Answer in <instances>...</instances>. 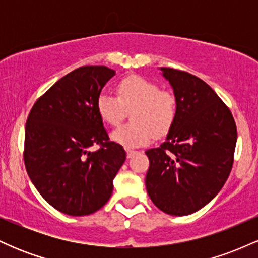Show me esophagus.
<instances>
[{"label": "esophagus", "instance_id": "1", "mask_svg": "<svg viewBox=\"0 0 258 258\" xmlns=\"http://www.w3.org/2000/svg\"><path fill=\"white\" fill-rule=\"evenodd\" d=\"M126 152H127V158H128V159H131L133 155H136V154L138 153L137 150H132V149H127Z\"/></svg>", "mask_w": 258, "mask_h": 258}]
</instances>
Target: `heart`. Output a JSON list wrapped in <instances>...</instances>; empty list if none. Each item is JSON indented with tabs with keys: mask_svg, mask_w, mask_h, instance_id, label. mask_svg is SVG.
<instances>
[{
	"mask_svg": "<svg viewBox=\"0 0 258 258\" xmlns=\"http://www.w3.org/2000/svg\"><path fill=\"white\" fill-rule=\"evenodd\" d=\"M117 98L100 93L97 111L109 126L116 127L131 110L128 125L111 133L116 143L125 147H139L149 143L154 133L159 137L172 128L178 114V99L171 91L160 90L155 82L138 75L127 76L116 85Z\"/></svg>",
	"mask_w": 258,
	"mask_h": 258,
	"instance_id": "b5f03b06",
	"label": "heart"
}]
</instances>
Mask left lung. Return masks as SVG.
I'll list each match as a JSON object with an SVG mask.
<instances>
[{"label":"left lung","instance_id":"8db88e82","mask_svg":"<svg viewBox=\"0 0 258 258\" xmlns=\"http://www.w3.org/2000/svg\"><path fill=\"white\" fill-rule=\"evenodd\" d=\"M178 99L166 141L147 150V191L165 214L190 215L209 204L233 167L236 125L229 108L205 81L161 68Z\"/></svg>","mask_w":258,"mask_h":258}]
</instances>
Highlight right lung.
Wrapping results in <instances>:
<instances>
[{
	"mask_svg": "<svg viewBox=\"0 0 258 258\" xmlns=\"http://www.w3.org/2000/svg\"><path fill=\"white\" fill-rule=\"evenodd\" d=\"M114 75L104 65L73 70L35 102L26 120V172L43 199L63 214L86 216L104 206L126 160L97 111V98ZM93 145L100 149L90 152Z\"/></svg>",
	"mask_w": 258,
	"mask_h": 258,
	"instance_id": "right-lung-1",
	"label": "right lung"
}]
</instances>
